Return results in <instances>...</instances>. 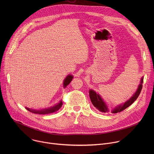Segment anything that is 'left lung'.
I'll list each match as a JSON object with an SVG mask.
<instances>
[{
    "label": "left lung",
    "mask_w": 154,
    "mask_h": 154,
    "mask_svg": "<svg viewBox=\"0 0 154 154\" xmlns=\"http://www.w3.org/2000/svg\"><path fill=\"white\" fill-rule=\"evenodd\" d=\"M143 77L141 78L140 81V84L138 87L137 91L134 93L132 97H131L124 103L120 105L116 106V108H115L112 110V113H116L118 112H121L123 111L125 108H127V107H128L130 105L132 104L137 100V99L138 98V97L139 96L141 93L142 87H143ZM90 97L93 105L98 109V110L103 113H106L108 112L107 106L105 103V102L103 101V100L102 99L100 96L99 94L96 93V92H95L94 90H90Z\"/></svg>",
    "instance_id": "1"
}]
</instances>
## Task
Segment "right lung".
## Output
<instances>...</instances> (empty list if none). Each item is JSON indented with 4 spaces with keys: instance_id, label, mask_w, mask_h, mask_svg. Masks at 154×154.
Here are the masks:
<instances>
[{
    "instance_id": "add662e5",
    "label": "right lung",
    "mask_w": 154,
    "mask_h": 154,
    "mask_svg": "<svg viewBox=\"0 0 154 154\" xmlns=\"http://www.w3.org/2000/svg\"><path fill=\"white\" fill-rule=\"evenodd\" d=\"M73 79V76L72 75L69 74L66 79L64 80V82H63V86L64 88H65L67 85H68L70 82L72 81ZM63 103H62V101H60V102H58V103L55 104L54 106H51L50 108H45V109H39V110H36V109H30L29 108L27 107H26V108L27 109L28 111L33 113H36V114H39V115H46V114H49V113H52L54 112H55L57 111H58V109L61 107Z\"/></svg>"
}]
</instances>
